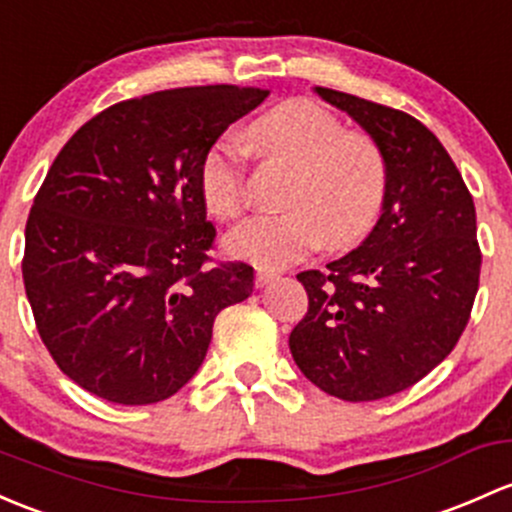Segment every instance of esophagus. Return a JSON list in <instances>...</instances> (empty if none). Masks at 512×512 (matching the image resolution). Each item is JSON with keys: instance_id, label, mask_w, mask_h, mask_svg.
I'll return each mask as SVG.
<instances>
[{"instance_id": "1", "label": "esophagus", "mask_w": 512, "mask_h": 512, "mask_svg": "<svg viewBox=\"0 0 512 512\" xmlns=\"http://www.w3.org/2000/svg\"><path fill=\"white\" fill-rule=\"evenodd\" d=\"M274 277H277V274H274L272 270H265V267H257L255 284H257V287H265V284H270Z\"/></svg>"}]
</instances>
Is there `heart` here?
I'll use <instances>...</instances> for the list:
<instances>
[{
    "instance_id": "heart-1",
    "label": "heart",
    "mask_w": 512,
    "mask_h": 512,
    "mask_svg": "<svg viewBox=\"0 0 512 512\" xmlns=\"http://www.w3.org/2000/svg\"><path fill=\"white\" fill-rule=\"evenodd\" d=\"M247 142L265 159L292 166L282 203L287 211L245 220L225 238L233 257L265 270L292 265L321 240L346 247L370 233L385 206L387 161L373 137L343 127L309 100H292L257 117ZM203 203L218 218L245 211V149L220 137L198 169Z\"/></svg>"
}]
</instances>
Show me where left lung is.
<instances>
[{
	"mask_svg": "<svg viewBox=\"0 0 512 512\" xmlns=\"http://www.w3.org/2000/svg\"><path fill=\"white\" fill-rule=\"evenodd\" d=\"M348 112L383 149V215L326 272L297 279L309 294L289 351L316 387L346 402L407 390L454 351L481 277L476 208L441 142L412 115L331 88H314Z\"/></svg>",
	"mask_w": 512,
	"mask_h": 512,
	"instance_id": "1",
	"label": "left lung"
}]
</instances>
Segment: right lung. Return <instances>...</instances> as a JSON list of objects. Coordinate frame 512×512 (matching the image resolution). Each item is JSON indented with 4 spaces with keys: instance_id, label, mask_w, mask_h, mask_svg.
<instances>
[{
    "instance_id": "right-lung-1",
    "label": "right lung",
    "mask_w": 512,
    "mask_h": 512,
    "mask_svg": "<svg viewBox=\"0 0 512 512\" xmlns=\"http://www.w3.org/2000/svg\"><path fill=\"white\" fill-rule=\"evenodd\" d=\"M270 90L176 88L117 102L58 152L26 220L21 274L58 368L107 402L154 405L196 375L245 262L208 265L198 169Z\"/></svg>"
}]
</instances>
